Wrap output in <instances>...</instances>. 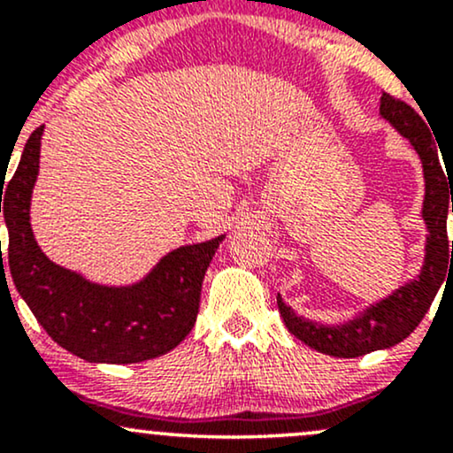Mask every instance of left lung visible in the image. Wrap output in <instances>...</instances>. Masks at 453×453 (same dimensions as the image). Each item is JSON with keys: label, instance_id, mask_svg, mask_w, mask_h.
Returning a JSON list of instances; mask_svg holds the SVG:
<instances>
[{"label": "left lung", "instance_id": "1", "mask_svg": "<svg viewBox=\"0 0 453 453\" xmlns=\"http://www.w3.org/2000/svg\"><path fill=\"white\" fill-rule=\"evenodd\" d=\"M381 114L394 127L411 140L424 164L426 176V200L424 221L428 226V244H426V264L419 279L400 288L389 298L366 311L362 317L345 326H321L306 321L289 309L283 300L277 298L279 313L285 326L296 339H300L311 349L327 353L334 357H357L364 353L396 345L404 341L424 315L428 313L445 274L453 266V241L447 238V211L453 212V179L449 170L443 173V165L436 153V144L424 119L419 117L407 102L383 91ZM445 164V161H443ZM452 202H449V196ZM452 256H449V251Z\"/></svg>", "mask_w": 453, "mask_h": 453}]
</instances>
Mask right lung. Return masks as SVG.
Listing matches in <instances>:
<instances>
[{
    "mask_svg": "<svg viewBox=\"0 0 453 453\" xmlns=\"http://www.w3.org/2000/svg\"><path fill=\"white\" fill-rule=\"evenodd\" d=\"M42 132L40 126L29 136L6 189L2 176L0 212L8 226V264L19 294L46 334L82 360L134 364L164 356L196 324L202 280L223 236L174 249L132 288H102L57 266L40 251L29 226Z\"/></svg>",
    "mask_w": 453,
    "mask_h": 453,
    "instance_id": "1",
    "label": "right lung"
}]
</instances>
